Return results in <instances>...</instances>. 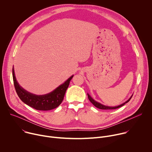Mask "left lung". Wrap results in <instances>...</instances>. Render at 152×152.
<instances>
[{
    "label": "left lung",
    "instance_id": "obj_1",
    "mask_svg": "<svg viewBox=\"0 0 152 152\" xmlns=\"http://www.w3.org/2000/svg\"><path fill=\"white\" fill-rule=\"evenodd\" d=\"M88 94V97L89 100L93 104L94 106H95L96 107H97V108H99V109H100V110H115V109H117V108H119V107H121L122 106H123L126 103H127L131 99V98L132 97V96L131 97L129 98V100H127L126 102H125L124 103H122V104H120L118 106H104V105H103V104H101V103L95 101L88 94Z\"/></svg>",
    "mask_w": 152,
    "mask_h": 152
}]
</instances>
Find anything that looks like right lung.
Segmentation results:
<instances>
[{"instance_id": "obj_1", "label": "right lung", "mask_w": 152, "mask_h": 152, "mask_svg": "<svg viewBox=\"0 0 152 152\" xmlns=\"http://www.w3.org/2000/svg\"><path fill=\"white\" fill-rule=\"evenodd\" d=\"M12 77L16 93L21 101L37 110L49 111L55 109L62 103L70 81L73 76H72L52 92L41 96L30 93L21 88L15 79L14 69H12Z\"/></svg>"}]
</instances>
